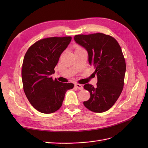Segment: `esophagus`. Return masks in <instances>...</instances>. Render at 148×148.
<instances>
[{"instance_id":"esophagus-1","label":"esophagus","mask_w":148,"mask_h":148,"mask_svg":"<svg viewBox=\"0 0 148 148\" xmlns=\"http://www.w3.org/2000/svg\"><path fill=\"white\" fill-rule=\"evenodd\" d=\"M75 87L77 88H78V89H79V90H82V89H83V86L82 84H78V83H77V84H75Z\"/></svg>"}]
</instances>
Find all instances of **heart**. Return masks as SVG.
Returning a JSON list of instances; mask_svg holds the SVG:
<instances>
[{
    "label": "heart",
    "mask_w": 148,
    "mask_h": 148,
    "mask_svg": "<svg viewBox=\"0 0 148 148\" xmlns=\"http://www.w3.org/2000/svg\"><path fill=\"white\" fill-rule=\"evenodd\" d=\"M75 51H79V50H83L84 49L82 48L81 46L77 45V46H75Z\"/></svg>",
    "instance_id": "obj_1"
}]
</instances>
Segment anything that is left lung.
<instances>
[{
  "mask_svg": "<svg viewBox=\"0 0 148 148\" xmlns=\"http://www.w3.org/2000/svg\"><path fill=\"white\" fill-rule=\"evenodd\" d=\"M74 39L86 49L97 77L96 87L84 85L90 92L84 106L94 112H104L114 106L123 88L126 63L122 49L114 38L103 33L75 35Z\"/></svg>",
  "mask_w": 148,
  "mask_h": 148,
  "instance_id": "obj_1",
  "label": "left lung"
}]
</instances>
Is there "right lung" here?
<instances>
[{
  "label": "right lung",
  "mask_w": 148,
  "mask_h": 148,
  "mask_svg": "<svg viewBox=\"0 0 148 148\" xmlns=\"http://www.w3.org/2000/svg\"><path fill=\"white\" fill-rule=\"evenodd\" d=\"M71 37H51L39 40L26 52L22 65L23 90L30 104L44 114L59 110L65 92L74 86L52 79L61 53L67 47Z\"/></svg>",
  "instance_id": "add662e5"
}]
</instances>
